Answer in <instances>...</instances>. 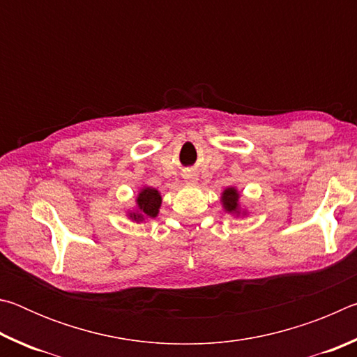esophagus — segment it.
<instances>
[{"mask_svg":"<svg viewBox=\"0 0 357 357\" xmlns=\"http://www.w3.org/2000/svg\"><path fill=\"white\" fill-rule=\"evenodd\" d=\"M184 179H185L187 184H195L197 183V176H195V174H192V173H185Z\"/></svg>","mask_w":357,"mask_h":357,"instance_id":"obj_1","label":"esophagus"}]
</instances>
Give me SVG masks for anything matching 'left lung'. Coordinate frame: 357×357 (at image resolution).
<instances>
[{
    "instance_id": "obj_1",
    "label": "left lung",
    "mask_w": 357,
    "mask_h": 357,
    "mask_svg": "<svg viewBox=\"0 0 357 357\" xmlns=\"http://www.w3.org/2000/svg\"><path fill=\"white\" fill-rule=\"evenodd\" d=\"M238 192L233 189V187H229L225 192H223V197H222V202H223V206H225L227 211L229 213H233V211L238 209Z\"/></svg>"
}]
</instances>
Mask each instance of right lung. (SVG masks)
I'll list each match as a JSON object with an SVG mask.
<instances>
[{"instance_id":"1","label":"right lung","mask_w":357,"mask_h":357,"mask_svg":"<svg viewBox=\"0 0 357 357\" xmlns=\"http://www.w3.org/2000/svg\"><path fill=\"white\" fill-rule=\"evenodd\" d=\"M160 202L162 198L159 195V192L155 189H143L140 192V195L137 198V203H138V209H140V215H135L134 214V219H142L143 215L146 217H155L157 213H159V206H160Z\"/></svg>"}]
</instances>
